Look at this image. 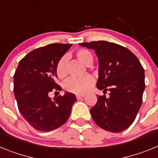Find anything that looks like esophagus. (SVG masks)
<instances>
[{"mask_svg":"<svg viewBox=\"0 0 158 158\" xmlns=\"http://www.w3.org/2000/svg\"><path fill=\"white\" fill-rule=\"evenodd\" d=\"M77 100H80V99H82L84 97V96H85V95H80V94H77Z\"/></svg>","mask_w":158,"mask_h":158,"instance_id":"esophagus-1","label":"esophagus"}]
</instances>
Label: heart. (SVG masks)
Wrapping results in <instances>:
<instances>
[{
  "label": "heart",
  "mask_w": 158,
  "mask_h": 158,
  "mask_svg": "<svg viewBox=\"0 0 158 158\" xmlns=\"http://www.w3.org/2000/svg\"><path fill=\"white\" fill-rule=\"evenodd\" d=\"M76 56L85 65H90L93 62L92 53L86 49H79L76 51ZM67 57L63 56L60 58L56 65L57 76L62 79L67 76L66 69ZM94 83V78L91 75H86L81 78L71 77L65 81L64 88L67 92L77 94H82L89 90Z\"/></svg>",
  "instance_id": "obj_1"
}]
</instances>
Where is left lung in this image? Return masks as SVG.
<instances>
[{
  "label": "left lung",
  "instance_id": "obj_1",
  "mask_svg": "<svg viewBox=\"0 0 158 158\" xmlns=\"http://www.w3.org/2000/svg\"><path fill=\"white\" fill-rule=\"evenodd\" d=\"M93 49L99 60L96 87L109 96H97L90 110L93 120L102 129L118 133L133 123L142 103L144 69L130 50L116 43L96 41L80 43Z\"/></svg>",
  "mask_w": 158,
  "mask_h": 158
}]
</instances>
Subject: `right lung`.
I'll list each match as a JSON object with an SVG mask.
<instances>
[{
	"label": "right lung",
	"mask_w": 158,
	"mask_h": 158,
	"mask_svg": "<svg viewBox=\"0 0 158 158\" xmlns=\"http://www.w3.org/2000/svg\"><path fill=\"white\" fill-rule=\"evenodd\" d=\"M71 44L53 43L31 51L19 61L14 74V95L18 108L31 126L40 131H51L69 118L76 96L49 94L61 90L55 82L56 65Z\"/></svg>",
	"instance_id": "add662e5"
}]
</instances>
